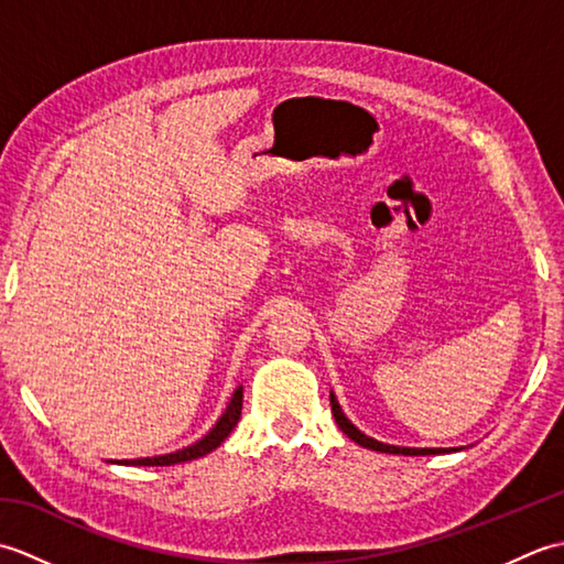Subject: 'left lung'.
<instances>
[{"mask_svg":"<svg viewBox=\"0 0 564 564\" xmlns=\"http://www.w3.org/2000/svg\"><path fill=\"white\" fill-rule=\"evenodd\" d=\"M329 402H332V414L334 419H337L339 429L344 431L346 436H349L351 441H356L358 446L364 448H370V451H380V453H394V455H438V453H451V451H458V448H404V446H390V443H380L376 438L366 436L364 431H358L349 419H346V414L341 412V406L337 402V398H334V392H329Z\"/></svg>","mask_w":564,"mask_h":564,"instance_id":"obj_1","label":"left lung"}]
</instances>
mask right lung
I'll return each instance as SVG.
<instances>
[{
  "instance_id": "obj_1",
  "label": "right lung",
  "mask_w": 564,
  "mask_h": 564,
  "mask_svg": "<svg viewBox=\"0 0 564 564\" xmlns=\"http://www.w3.org/2000/svg\"><path fill=\"white\" fill-rule=\"evenodd\" d=\"M239 416H242V388L235 390L232 400H230V404H227V410L223 412V416L218 419V422H215V426L200 441L191 443V446H186L182 451H174V453H166V455H154V458L118 460V463H123V465H176V463L203 458V455H208L210 451L218 448L220 443L227 436H230V431L237 426Z\"/></svg>"
}]
</instances>
